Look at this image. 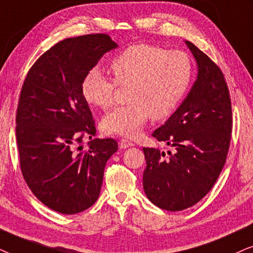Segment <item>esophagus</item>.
<instances>
[{
	"label": "esophagus",
	"mask_w": 253,
	"mask_h": 253,
	"mask_svg": "<svg viewBox=\"0 0 253 253\" xmlns=\"http://www.w3.org/2000/svg\"><path fill=\"white\" fill-rule=\"evenodd\" d=\"M134 143L132 142V141L127 140V139H121L119 141V147L121 148V149H126V148L128 147H133Z\"/></svg>",
	"instance_id": "esophagus-1"
}]
</instances>
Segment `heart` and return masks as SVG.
<instances>
[{"label":"heart","instance_id":"heart-1","mask_svg":"<svg viewBox=\"0 0 253 253\" xmlns=\"http://www.w3.org/2000/svg\"><path fill=\"white\" fill-rule=\"evenodd\" d=\"M109 79L99 68H91L82 81L86 103L106 109L113 102L116 84L129 86V104L114 107L103 117V130L133 137L151 117L161 120L173 113L190 87L193 68L190 56L180 50L137 43L112 60Z\"/></svg>","mask_w":253,"mask_h":253}]
</instances>
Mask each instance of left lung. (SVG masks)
Instances as JSON below:
<instances>
[{
  "mask_svg": "<svg viewBox=\"0 0 253 253\" xmlns=\"http://www.w3.org/2000/svg\"><path fill=\"white\" fill-rule=\"evenodd\" d=\"M198 66L186 98L153 136L173 153L143 148L147 167L143 190L162 210H186L203 199L225 163L232 117L229 90L220 68L197 46L185 40Z\"/></svg>",
  "mask_w": 253,
  "mask_h": 253,
  "instance_id": "8db88e82",
  "label": "left lung"
}]
</instances>
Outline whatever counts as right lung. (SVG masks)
Listing matches in <instances>:
<instances>
[{
  "label": "right lung",
  "mask_w": 253,
  "mask_h": 253,
  "mask_svg": "<svg viewBox=\"0 0 253 253\" xmlns=\"http://www.w3.org/2000/svg\"><path fill=\"white\" fill-rule=\"evenodd\" d=\"M118 43L107 35L67 38L29 70L16 117L23 177L50 210L76 214L98 199L104 169L118 150L113 139H93L95 121L82 95V81Z\"/></svg>",
  "instance_id": "obj_1"
}]
</instances>
